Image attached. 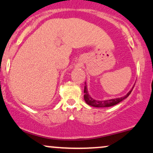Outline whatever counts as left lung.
<instances>
[{
    "label": "left lung",
    "instance_id": "8db88e82",
    "mask_svg": "<svg viewBox=\"0 0 153 153\" xmlns=\"http://www.w3.org/2000/svg\"><path fill=\"white\" fill-rule=\"evenodd\" d=\"M85 89H84V99L87 104L91 105V106L93 107H97V108H105V107H111L113 106V105H115L120 102H121L122 101H123L124 99H125L126 98L129 97V95L131 94V91L133 90L134 87H132V89L130 90L129 92H128L125 96H124L123 97L120 98H116V99H109V100H104V101H98L95 100L94 99L91 98L90 96H89L88 91H87V87L86 85V82L85 83Z\"/></svg>",
    "mask_w": 153,
    "mask_h": 153
}]
</instances>
